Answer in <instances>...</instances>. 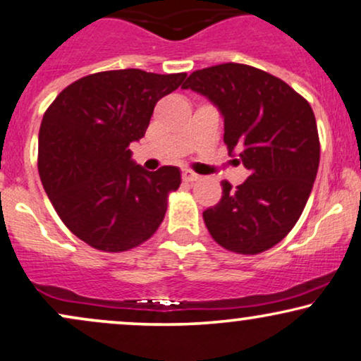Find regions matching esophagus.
Here are the masks:
<instances>
[{
	"mask_svg": "<svg viewBox=\"0 0 361 361\" xmlns=\"http://www.w3.org/2000/svg\"><path fill=\"white\" fill-rule=\"evenodd\" d=\"M183 181H186V183H193V181H198L200 176L197 175V173L190 171V169H186V171H183Z\"/></svg>",
	"mask_w": 361,
	"mask_h": 361,
	"instance_id": "obj_1",
	"label": "esophagus"
}]
</instances>
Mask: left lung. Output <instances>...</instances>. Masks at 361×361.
Here are the masks:
<instances>
[{
    "instance_id": "left-lung-1",
    "label": "left lung",
    "mask_w": 361,
    "mask_h": 361,
    "mask_svg": "<svg viewBox=\"0 0 361 361\" xmlns=\"http://www.w3.org/2000/svg\"><path fill=\"white\" fill-rule=\"evenodd\" d=\"M183 89L214 102L224 116V142L249 169L237 188L203 212L216 244L254 255L284 238L305 210L319 166V137L310 102L271 73L244 63L195 71Z\"/></svg>"
}]
</instances>
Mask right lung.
<instances>
[{
  "instance_id": "1",
  "label": "right lung",
  "mask_w": 361,
  "mask_h": 361,
  "mask_svg": "<svg viewBox=\"0 0 361 361\" xmlns=\"http://www.w3.org/2000/svg\"><path fill=\"white\" fill-rule=\"evenodd\" d=\"M185 77L139 68L97 72L65 87L43 114V188L67 228L94 249H134L161 225L168 195L180 188V169L146 171L131 159L129 145L145 136L156 102Z\"/></svg>"
}]
</instances>
